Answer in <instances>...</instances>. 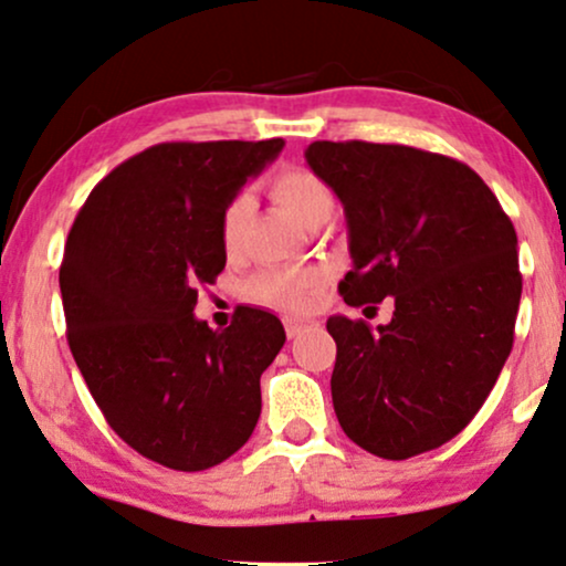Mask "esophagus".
I'll return each instance as SVG.
<instances>
[{
    "label": "esophagus",
    "mask_w": 566,
    "mask_h": 566,
    "mask_svg": "<svg viewBox=\"0 0 566 566\" xmlns=\"http://www.w3.org/2000/svg\"><path fill=\"white\" fill-rule=\"evenodd\" d=\"M282 322H284V332H287L290 339L297 337V335H303V332H308L311 326H316V322H313V318H301V316H284Z\"/></svg>",
    "instance_id": "34e87169"
}]
</instances>
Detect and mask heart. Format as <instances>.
Returning a JSON list of instances; mask_svg holds the SVG:
<instances>
[{"instance_id":"1","label":"heart","mask_w":566,"mask_h":566,"mask_svg":"<svg viewBox=\"0 0 566 566\" xmlns=\"http://www.w3.org/2000/svg\"><path fill=\"white\" fill-rule=\"evenodd\" d=\"M271 195L305 229L324 227L335 213V192L322 176L308 168H284L271 179ZM250 221V200L244 195L231 197L218 216V237L227 253L242 244ZM322 287L316 269H265L250 279L248 295L255 303L276 311H301Z\"/></svg>"}]
</instances>
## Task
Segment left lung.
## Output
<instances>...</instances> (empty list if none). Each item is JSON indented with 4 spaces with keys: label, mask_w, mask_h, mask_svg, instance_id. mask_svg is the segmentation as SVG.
Masks as SVG:
<instances>
[{
    "label": "left lung",
    "mask_w": 566,
    "mask_h": 566,
    "mask_svg": "<svg viewBox=\"0 0 566 566\" xmlns=\"http://www.w3.org/2000/svg\"><path fill=\"white\" fill-rule=\"evenodd\" d=\"M311 171L339 197L353 269L348 305L392 297L390 324L329 316L332 403L345 434L379 459L455 438L493 390L522 297L516 231L464 163L406 145L313 142Z\"/></svg>",
    "instance_id": "8db88e82"
}]
</instances>
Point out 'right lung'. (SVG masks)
Masks as SVG:
<instances>
[{
	"label": "right lung",
	"mask_w": 566,
	"mask_h": 566,
	"mask_svg": "<svg viewBox=\"0 0 566 566\" xmlns=\"http://www.w3.org/2000/svg\"><path fill=\"white\" fill-rule=\"evenodd\" d=\"M282 139L166 142L92 189L60 265L67 345L107 424L136 453L202 472L261 417V374L282 350L274 313L237 308L223 332L195 318L197 284L227 265L218 216Z\"/></svg>",
	"instance_id": "obj_1"
}]
</instances>
